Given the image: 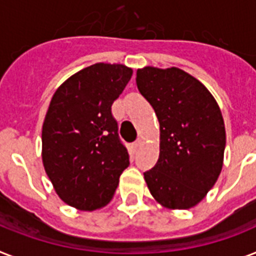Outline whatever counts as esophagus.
Returning <instances> with one entry per match:
<instances>
[{
  "label": "esophagus",
  "mask_w": 256,
  "mask_h": 256,
  "mask_svg": "<svg viewBox=\"0 0 256 256\" xmlns=\"http://www.w3.org/2000/svg\"><path fill=\"white\" fill-rule=\"evenodd\" d=\"M142 143H143V139L142 138H138V139H136V140H135L134 147H135V148H139V147L142 146Z\"/></svg>",
  "instance_id": "obj_1"
}]
</instances>
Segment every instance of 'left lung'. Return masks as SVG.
I'll use <instances>...</instances> for the list:
<instances>
[{"label": "left lung", "mask_w": 256, "mask_h": 256, "mask_svg": "<svg viewBox=\"0 0 256 256\" xmlns=\"http://www.w3.org/2000/svg\"><path fill=\"white\" fill-rule=\"evenodd\" d=\"M136 85L160 124V154L144 172L152 197L168 209H189L221 174L225 124L212 93L180 68L144 67Z\"/></svg>", "instance_id": "obj_1"}]
</instances>
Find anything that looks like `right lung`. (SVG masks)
Segmentation results:
<instances>
[{
	"label": "right lung",
	"instance_id": "right-lung-1",
	"mask_svg": "<svg viewBox=\"0 0 256 256\" xmlns=\"http://www.w3.org/2000/svg\"><path fill=\"white\" fill-rule=\"evenodd\" d=\"M132 74L124 64L97 63L60 85L42 128V159L58 196L80 210H96L113 197L128 167L112 105Z\"/></svg>",
	"mask_w": 256,
	"mask_h": 256
}]
</instances>
